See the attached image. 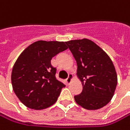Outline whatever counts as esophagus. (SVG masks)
Returning a JSON list of instances; mask_svg holds the SVG:
<instances>
[{"label": "esophagus", "mask_w": 130, "mask_h": 130, "mask_svg": "<svg viewBox=\"0 0 130 130\" xmlns=\"http://www.w3.org/2000/svg\"><path fill=\"white\" fill-rule=\"evenodd\" d=\"M72 78H73V75H72V73H69V74L68 77L66 79L67 83V84H69V83H71V81H72Z\"/></svg>", "instance_id": "1"}]
</instances>
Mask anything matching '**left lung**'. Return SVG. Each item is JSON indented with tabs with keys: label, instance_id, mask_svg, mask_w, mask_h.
<instances>
[{
	"label": "left lung",
	"instance_id": "1",
	"mask_svg": "<svg viewBox=\"0 0 130 130\" xmlns=\"http://www.w3.org/2000/svg\"><path fill=\"white\" fill-rule=\"evenodd\" d=\"M77 65L83 91L75 102L85 109L97 110L111 100L117 86L113 63L106 53L92 41L83 39L66 42Z\"/></svg>",
	"mask_w": 130,
	"mask_h": 130
}]
</instances>
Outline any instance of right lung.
<instances>
[{
  "mask_svg": "<svg viewBox=\"0 0 130 130\" xmlns=\"http://www.w3.org/2000/svg\"><path fill=\"white\" fill-rule=\"evenodd\" d=\"M66 42L38 41L18 57L11 72L13 90L26 107L42 110L55 103L66 86L55 77L51 59L67 49Z\"/></svg>",
  "mask_w": 130,
  "mask_h": 130,
  "instance_id": "right-lung-1",
  "label": "right lung"
}]
</instances>
